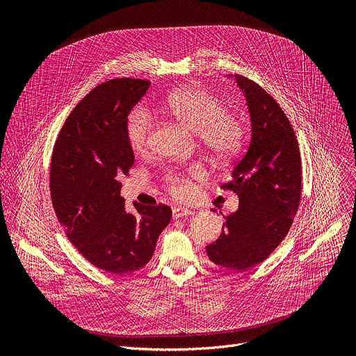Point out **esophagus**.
<instances>
[{"instance_id":"obj_1","label":"esophagus","mask_w":356,"mask_h":356,"mask_svg":"<svg viewBox=\"0 0 356 356\" xmlns=\"http://www.w3.org/2000/svg\"><path fill=\"white\" fill-rule=\"evenodd\" d=\"M172 214H173V218H181V217H186V216H191L193 211L187 207H181V206H175L172 209Z\"/></svg>"}]
</instances>
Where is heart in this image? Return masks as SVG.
<instances>
[{
    "instance_id": "heart-1",
    "label": "heart",
    "mask_w": 356,
    "mask_h": 356,
    "mask_svg": "<svg viewBox=\"0 0 356 356\" xmlns=\"http://www.w3.org/2000/svg\"><path fill=\"white\" fill-rule=\"evenodd\" d=\"M163 110L181 125L198 134V139L217 161H231L242 147L245 128L239 118L227 113V107L216 95L200 88H181L173 91L165 101ZM152 117L146 110H136L127 124V139L138 155L149 147ZM202 176L200 166L186 170H169L165 175L166 187L176 197L191 193V179Z\"/></svg>"
}]
</instances>
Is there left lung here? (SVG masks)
<instances>
[{"instance_id":"1","label":"left lung","mask_w":356,"mask_h":356,"mask_svg":"<svg viewBox=\"0 0 356 356\" xmlns=\"http://www.w3.org/2000/svg\"><path fill=\"white\" fill-rule=\"evenodd\" d=\"M235 80L246 98L252 136L232 179L221 186L239 197V207L224 217L220 238L206 249L216 265L243 272L264 262L287 235L301 197V158L275 98L243 76Z\"/></svg>"}]
</instances>
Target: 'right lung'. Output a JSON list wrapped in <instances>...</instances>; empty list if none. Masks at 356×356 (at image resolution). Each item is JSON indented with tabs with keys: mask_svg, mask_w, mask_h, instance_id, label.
<instances>
[{
	"mask_svg": "<svg viewBox=\"0 0 356 356\" xmlns=\"http://www.w3.org/2000/svg\"><path fill=\"white\" fill-rule=\"evenodd\" d=\"M150 83L114 79L90 91L67 117L50 163V197L69 241L98 269L124 275L154 257L172 218L165 204L125 210L120 177L135 156L127 139L131 110Z\"/></svg>",
	"mask_w": 356,
	"mask_h": 356,
	"instance_id": "obj_1",
	"label": "right lung"
}]
</instances>
